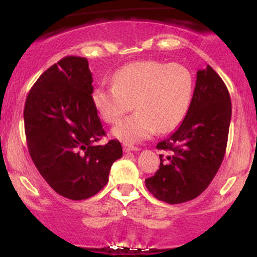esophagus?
Instances as JSON below:
<instances>
[{"instance_id": "1", "label": "esophagus", "mask_w": 257, "mask_h": 257, "mask_svg": "<svg viewBox=\"0 0 257 257\" xmlns=\"http://www.w3.org/2000/svg\"><path fill=\"white\" fill-rule=\"evenodd\" d=\"M123 149H124L125 152H132V151H139V147L137 146H133V145H129V144H124L123 145Z\"/></svg>"}]
</instances>
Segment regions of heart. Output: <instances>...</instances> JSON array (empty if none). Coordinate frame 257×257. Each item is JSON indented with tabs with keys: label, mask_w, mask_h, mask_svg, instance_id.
<instances>
[{
	"label": "heart",
	"mask_w": 257,
	"mask_h": 257,
	"mask_svg": "<svg viewBox=\"0 0 257 257\" xmlns=\"http://www.w3.org/2000/svg\"><path fill=\"white\" fill-rule=\"evenodd\" d=\"M193 89V76L184 65L144 60L117 70L113 84L94 88L91 101L108 124L118 122L133 102L134 113L112 129L114 137L133 144L178 126L190 108Z\"/></svg>",
	"instance_id": "obj_1"
}]
</instances>
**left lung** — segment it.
Instances as JSON below:
<instances>
[{"instance_id": "left-lung-1", "label": "left lung", "mask_w": 257, "mask_h": 257, "mask_svg": "<svg viewBox=\"0 0 257 257\" xmlns=\"http://www.w3.org/2000/svg\"><path fill=\"white\" fill-rule=\"evenodd\" d=\"M232 106L229 93L211 66L197 72L192 101L182 123L157 144L159 169L145 180L156 198L179 204L198 197L216 175L225 156Z\"/></svg>"}]
</instances>
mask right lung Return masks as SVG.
<instances>
[{"mask_svg": "<svg viewBox=\"0 0 257 257\" xmlns=\"http://www.w3.org/2000/svg\"><path fill=\"white\" fill-rule=\"evenodd\" d=\"M88 60L65 57L38 77L24 108L26 143L35 166L49 186L66 198L87 199L108 181L122 157L118 140L106 134L93 101Z\"/></svg>", "mask_w": 257, "mask_h": 257, "instance_id": "add662e5", "label": "right lung"}]
</instances>
